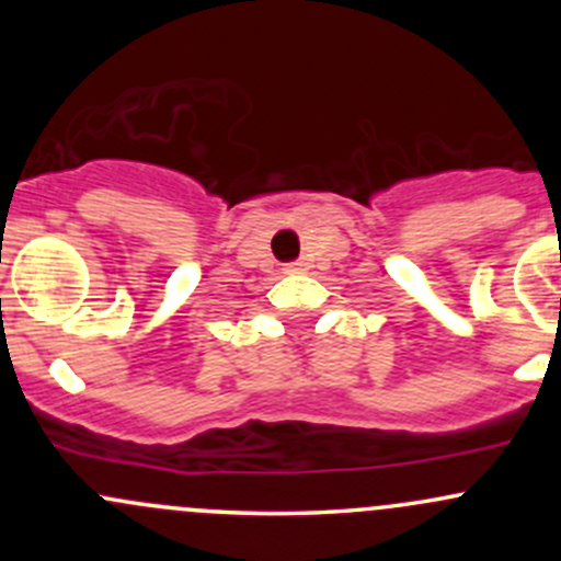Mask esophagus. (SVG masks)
I'll use <instances>...</instances> for the list:
<instances>
[{
    "instance_id": "34e87169",
    "label": "esophagus",
    "mask_w": 561,
    "mask_h": 561,
    "mask_svg": "<svg viewBox=\"0 0 561 561\" xmlns=\"http://www.w3.org/2000/svg\"><path fill=\"white\" fill-rule=\"evenodd\" d=\"M285 271H304V268H301V263H290Z\"/></svg>"
}]
</instances>
